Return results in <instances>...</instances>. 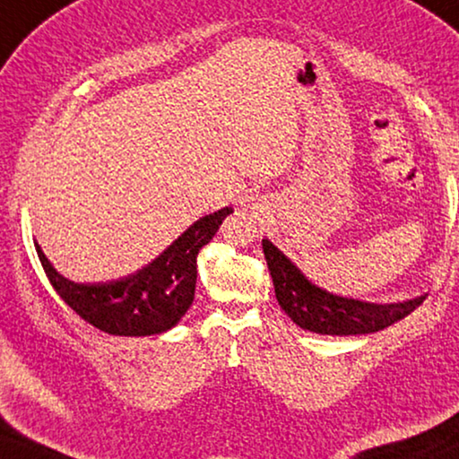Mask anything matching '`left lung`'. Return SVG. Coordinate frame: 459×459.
I'll list each match as a JSON object with an SVG mask.
<instances>
[{
    "mask_svg": "<svg viewBox=\"0 0 459 459\" xmlns=\"http://www.w3.org/2000/svg\"><path fill=\"white\" fill-rule=\"evenodd\" d=\"M267 267L275 285V298L285 314L299 328L328 333V336H354V333L378 332L403 320L423 304L425 295L401 304H368L332 295L307 281L299 269L279 251L273 243L263 238Z\"/></svg>",
    "mask_w": 459,
    "mask_h": 459,
    "instance_id": "1",
    "label": "left lung"
}]
</instances>
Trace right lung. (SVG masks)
Listing matches in <instances>:
<instances>
[{
  "mask_svg": "<svg viewBox=\"0 0 459 459\" xmlns=\"http://www.w3.org/2000/svg\"><path fill=\"white\" fill-rule=\"evenodd\" d=\"M232 208L208 214L137 273L108 283H74L62 277L36 245L54 290L84 322L113 336H152L180 322L196 290V257Z\"/></svg>",
  "mask_w": 459,
  "mask_h": 459,
  "instance_id": "1",
  "label": "right lung"
}]
</instances>
